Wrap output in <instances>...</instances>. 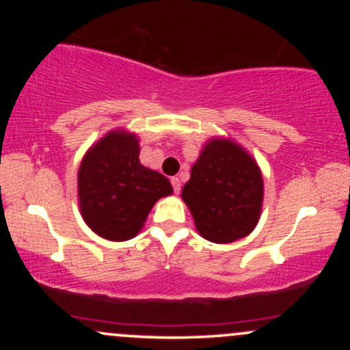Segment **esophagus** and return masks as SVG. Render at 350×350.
<instances>
[{"instance_id": "1", "label": "esophagus", "mask_w": 350, "mask_h": 350, "mask_svg": "<svg viewBox=\"0 0 350 350\" xmlns=\"http://www.w3.org/2000/svg\"><path fill=\"white\" fill-rule=\"evenodd\" d=\"M171 184H172V189H174V194H179V192H180V180H179V178H172L171 179Z\"/></svg>"}]
</instances>
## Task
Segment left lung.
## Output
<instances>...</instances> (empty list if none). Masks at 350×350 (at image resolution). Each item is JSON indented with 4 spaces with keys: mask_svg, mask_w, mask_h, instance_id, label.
<instances>
[{
    "mask_svg": "<svg viewBox=\"0 0 350 350\" xmlns=\"http://www.w3.org/2000/svg\"><path fill=\"white\" fill-rule=\"evenodd\" d=\"M180 198L200 237L232 243L250 235L262 215V170L234 139L211 138L200 150Z\"/></svg>",
    "mask_w": 350,
    "mask_h": 350,
    "instance_id": "obj_1",
    "label": "left lung"
}]
</instances>
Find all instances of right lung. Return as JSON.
I'll use <instances>...</instances> for the list:
<instances>
[{
    "mask_svg": "<svg viewBox=\"0 0 350 350\" xmlns=\"http://www.w3.org/2000/svg\"><path fill=\"white\" fill-rule=\"evenodd\" d=\"M171 194L170 179L139 163V139L128 130L108 131L80 163V214L95 234L111 242L138 235L152 206Z\"/></svg>",
    "mask_w": 350,
    "mask_h": 350,
    "instance_id": "1",
    "label": "right lung"
}]
</instances>
